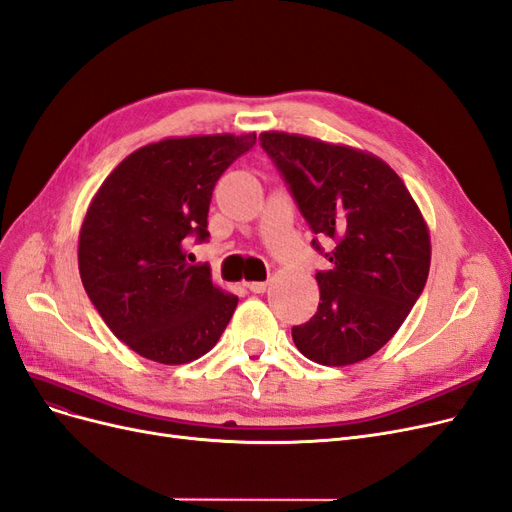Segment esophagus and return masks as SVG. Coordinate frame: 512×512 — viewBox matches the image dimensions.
Here are the masks:
<instances>
[{
	"label": "esophagus",
	"instance_id": "1",
	"mask_svg": "<svg viewBox=\"0 0 512 512\" xmlns=\"http://www.w3.org/2000/svg\"><path fill=\"white\" fill-rule=\"evenodd\" d=\"M248 288H250L254 294H262V292H267L269 284H267V281H250Z\"/></svg>",
	"mask_w": 512,
	"mask_h": 512
}]
</instances>
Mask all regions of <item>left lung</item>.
<instances>
[{"label":"left lung","mask_w":512,"mask_h":512,"mask_svg":"<svg viewBox=\"0 0 512 512\" xmlns=\"http://www.w3.org/2000/svg\"><path fill=\"white\" fill-rule=\"evenodd\" d=\"M260 144L290 184L311 231L330 237L315 273L320 305L292 328L301 354L324 366L370 358L407 320L430 271V231L398 173L373 152L264 131ZM315 250L320 243L313 239Z\"/></svg>","instance_id":"1"}]
</instances>
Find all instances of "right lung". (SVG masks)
I'll use <instances>...</instances> for the list:
<instances>
[{"instance_id": "right-lung-1", "label": "right lung", "mask_w": 512, "mask_h": 512, "mask_svg": "<svg viewBox=\"0 0 512 512\" xmlns=\"http://www.w3.org/2000/svg\"><path fill=\"white\" fill-rule=\"evenodd\" d=\"M256 133L165 137L137 148L103 180L78 237L84 290L116 337L158 364H188L214 347L239 298L186 260L207 239L211 192Z\"/></svg>"}]
</instances>
